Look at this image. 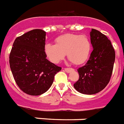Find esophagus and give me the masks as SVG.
Returning a JSON list of instances; mask_svg holds the SVG:
<instances>
[{
    "mask_svg": "<svg viewBox=\"0 0 124 124\" xmlns=\"http://www.w3.org/2000/svg\"><path fill=\"white\" fill-rule=\"evenodd\" d=\"M74 70V69L72 68H65V71L66 72H67V73H70V72H72V71H73Z\"/></svg>",
    "mask_w": 124,
    "mask_h": 124,
    "instance_id": "obj_1",
    "label": "esophagus"
}]
</instances>
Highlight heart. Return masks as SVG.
I'll return each mask as SVG.
<instances>
[{"instance_id":"b5f03b06","label":"heart","mask_w":124,"mask_h":124,"mask_svg":"<svg viewBox=\"0 0 124 124\" xmlns=\"http://www.w3.org/2000/svg\"><path fill=\"white\" fill-rule=\"evenodd\" d=\"M56 45L46 43L45 54L54 63H59L65 58V54L68 59L76 65L85 63L88 58L91 50V43L86 36L66 34L57 37Z\"/></svg>"}]
</instances>
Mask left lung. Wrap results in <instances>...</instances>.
Wrapping results in <instances>:
<instances>
[{"mask_svg": "<svg viewBox=\"0 0 124 124\" xmlns=\"http://www.w3.org/2000/svg\"><path fill=\"white\" fill-rule=\"evenodd\" d=\"M91 43L93 50L86 65L78 70L79 79L74 87L83 94L99 93L110 81L115 60V52L107 36L92 29Z\"/></svg>", "mask_w": 124, "mask_h": 124, "instance_id": "left-lung-1", "label": "left lung"}]
</instances>
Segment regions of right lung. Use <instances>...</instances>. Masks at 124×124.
Listing matches in <instances>:
<instances>
[{
  "label": "right lung",
  "mask_w": 124,
  "mask_h": 124,
  "mask_svg": "<svg viewBox=\"0 0 124 124\" xmlns=\"http://www.w3.org/2000/svg\"><path fill=\"white\" fill-rule=\"evenodd\" d=\"M46 32L33 29L17 37L9 54V65L20 90L30 95H39L50 88L54 76L61 70L46 59Z\"/></svg>",
  "instance_id": "add662e5"
}]
</instances>
